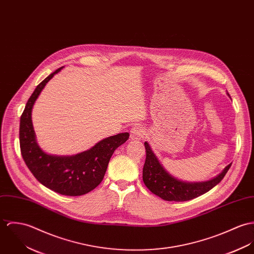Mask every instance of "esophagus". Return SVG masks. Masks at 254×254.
I'll return each mask as SVG.
<instances>
[{
  "instance_id": "34e87169",
  "label": "esophagus",
  "mask_w": 254,
  "mask_h": 254,
  "mask_svg": "<svg viewBox=\"0 0 254 254\" xmlns=\"http://www.w3.org/2000/svg\"><path fill=\"white\" fill-rule=\"evenodd\" d=\"M144 136V129L140 126L132 127L130 129V139L132 140H139Z\"/></svg>"
}]
</instances>
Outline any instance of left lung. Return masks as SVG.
Instances as JSON below:
<instances>
[{
  "label": "left lung",
  "mask_w": 254,
  "mask_h": 254,
  "mask_svg": "<svg viewBox=\"0 0 254 254\" xmlns=\"http://www.w3.org/2000/svg\"><path fill=\"white\" fill-rule=\"evenodd\" d=\"M144 145L146 160L143 167V182L153 194L169 201H185L208 192L224 178L232 165H228L217 177L209 181L186 183L172 177L168 173L160 164L149 144L145 142Z\"/></svg>",
  "instance_id": "8db88e82"
}]
</instances>
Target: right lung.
<instances>
[{"label": "right lung", "mask_w": 254, "mask_h": 254, "mask_svg": "<svg viewBox=\"0 0 254 254\" xmlns=\"http://www.w3.org/2000/svg\"><path fill=\"white\" fill-rule=\"evenodd\" d=\"M61 69L37 85L26 103L20 117V151L30 171L44 186L61 195L82 196L101 183L114 151L128 139L129 134L124 132L110 136L89 150L71 157L46 154L36 142L31 112L42 89Z\"/></svg>", "instance_id": "add662e5"}]
</instances>
